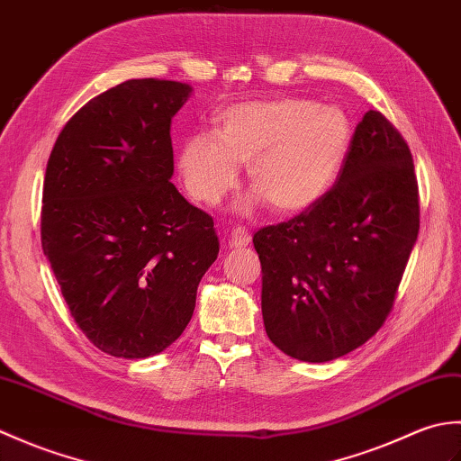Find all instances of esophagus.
Listing matches in <instances>:
<instances>
[{
    "instance_id": "34e87169",
    "label": "esophagus",
    "mask_w": 461,
    "mask_h": 461,
    "mask_svg": "<svg viewBox=\"0 0 461 461\" xmlns=\"http://www.w3.org/2000/svg\"><path fill=\"white\" fill-rule=\"evenodd\" d=\"M249 241H251V236H249V231L246 228H233L231 230V236H230V246L231 248L241 249V248L249 246Z\"/></svg>"
}]
</instances>
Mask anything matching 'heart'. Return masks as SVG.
Here are the masks:
<instances>
[{"label":"heart","mask_w":461,"mask_h":461,"mask_svg":"<svg viewBox=\"0 0 461 461\" xmlns=\"http://www.w3.org/2000/svg\"><path fill=\"white\" fill-rule=\"evenodd\" d=\"M348 142L350 121L339 106L301 96L249 101L220 114L218 136H188L178 170L185 192L212 205L236 188L240 164H249V185L269 208L299 213L335 184ZM241 210L249 212L251 202Z\"/></svg>","instance_id":"obj_1"}]
</instances>
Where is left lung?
<instances>
[{"label":"left lung","mask_w":461,"mask_h":461,"mask_svg":"<svg viewBox=\"0 0 461 461\" xmlns=\"http://www.w3.org/2000/svg\"><path fill=\"white\" fill-rule=\"evenodd\" d=\"M418 230L412 154L384 114L368 111L335 185L295 218L253 236L273 345L303 362L365 345L393 311Z\"/></svg>","instance_id":"1"}]
</instances>
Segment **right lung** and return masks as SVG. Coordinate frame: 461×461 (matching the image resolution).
Instances as JSON below:
<instances>
[{
  "label": "right lung",
  "instance_id": "right-lung-1",
  "mask_svg": "<svg viewBox=\"0 0 461 461\" xmlns=\"http://www.w3.org/2000/svg\"><path fill=\"white\" fill-rule=\"evenodd\" d=\"M190 93L178 81L116 85L71 116L49 156L43 253L77 327L111 357L170 347L218 258L212 215L170 182V124Z\"/></svg>",
  "mask_w": 461,
  "mask_h": 461
}]
</instances>
